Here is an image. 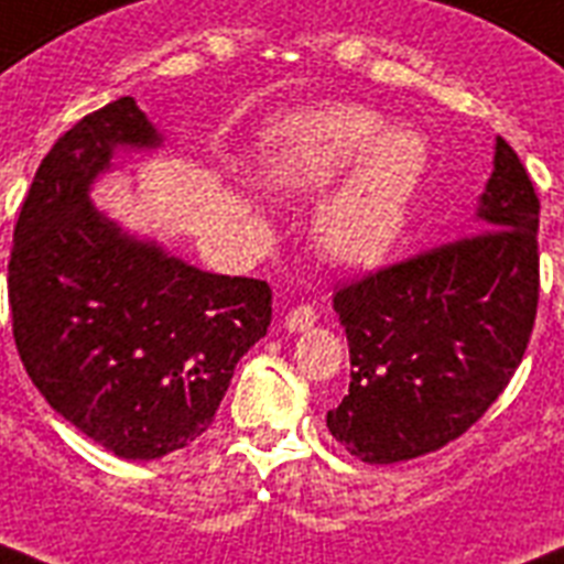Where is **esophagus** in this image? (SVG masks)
<instances>
[{
  "label": "esophagus",
  "mask_w": 564,
  "mask_h": 564,
  "mask_svg": "<svg viewBox=\"0 0 564 564\" xmlns=\"http://www.w3.org/2000/svg\"><path fill=\"white\" fill-rule=\"evenodd\" d=\"M316 319H319L316 307H311V304H301V307L286 313V322H283V325H286L290 330H307Z\"/></svg>",
  "instance_id": "esophagus-1"
}]
</instances>
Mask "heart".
<instances>
[{
    "label": "heart",
    "instance_id": "heart-1",
    "mask_svg": "<svg viewBox=\"0 0 564 564\" xmlns=\"http://www.w3.org/2000/svg\"><path fill=\"white\" fill-rule=\"evenodd\" d=\"M349 180L319 206L316 239L339 263L367 265L397 242L416 183L425 171V139L414 129H390L360 106H325L292 115L274 127L265 171L283 188L330 186Z\"/></svg>",
    "mask_w": 564,
    "mask_h": 564
}]
</instances>
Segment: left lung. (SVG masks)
I'll use <instances>...</instances> for the list:
<instances>
[{
	"instance_id": "obj_1",
	"label": "left lung",
	"mask_w": 564,
	"mask_h": 564,
	"mask_svg": "<svg viewBox=\"0 0 564 564\" xmlns=\"http://www.w3.org/2000/svg\"><path fill=\"white\" fill-rule=\"evenodd\" d=\"M539 209L527 167L497 139L476 206L482 230L334 292L355 369L328 429L355 458L435 453L497 402L539 311Z\"/></svg>"
}]
</instances>
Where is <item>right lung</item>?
Masks as SVG:
<instances>
[{
	"instance_id": "1",
	"label": "right lung",
	"mask_w": 564,
	"mask_h": 564,
	"mask_svg": "<svg viewBox=\"0 0 564 564\" xmlns=\"http://www.w3.org/2000/svg\"><path fill=\"white\" fill-rule=\"evenodd\" d=\"M159 141L132 97L73 123L34 174L8 260L32 384L82 435L132 462L204 435L239 358L272 322L265 281L200 272L91 204L115 150Z\"/></svg>"
}]
</instances>
